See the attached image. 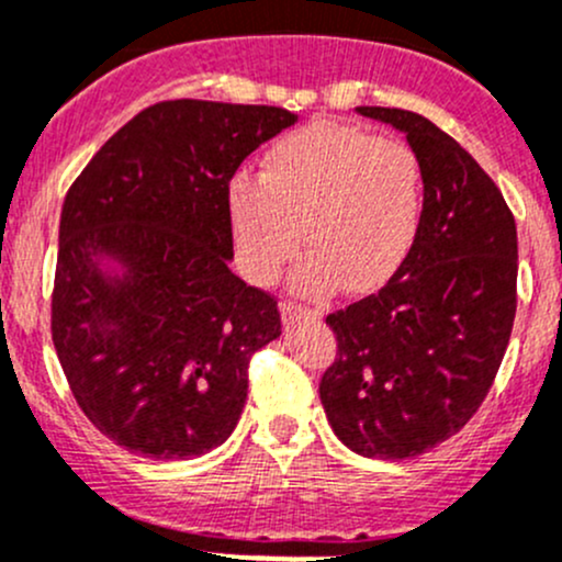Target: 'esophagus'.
Instances as JSON below:
<instances>
[{"label":"esophagus","instance_id":"obj_1","mask_svg":"<svg viewBox=\"0 0 562 562\" xmlns=\"http://www.w3.org/2000/svg\"><path fill=\"white\" fill-rule=\"evenodd\" d=\"M280 315H282V321H285V323H293V321L317 323L323 317L317 310H310V306H301V304H282Z\"/></svg>","mask_w":562,"mask_h":562}]
</instances>
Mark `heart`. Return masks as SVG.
Returning <instances> with one entry per match:
<instances>
[{
    "mask_svg": "<svg viewBox=\"0 0 562 562\" xmlns=\"http://www.w3.org/2000/svg\"><path fill=\"white\" fill-rule=\"evenodd\" d=\"M236 261L258 285L312 247L296 291L371 293L404 266L423 223L415 150L363 128L317 121L266 150L261 177L228 182Z\"/></svg>",
    "mask_w": 562,
    "mask_h": 562,
    "instance_id": "heart-1",
    "label": "heart"
}]
</instances>
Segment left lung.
I'll use <instances>...</instances> for the list:
<instances>
[{
  "label": "left lung",
  "mask_w": 562,
  "mask_h": 562,
  "mask_svg": "<svg viewBox=\"0 0 562 562\" xmlns=\"http://www.w3.org/2000/svg\"><path fill=\"white\" fill-rule=\"evenodd\" d=\"M423 167L415 247L376 296L328 315L339 358L321 401L345 447L404 460L458 434L493 385L517 310V226L484 169L409 110L358 108Z\"/></svg>",
  "instance_id": "left-lung-1"
}]
</instances>
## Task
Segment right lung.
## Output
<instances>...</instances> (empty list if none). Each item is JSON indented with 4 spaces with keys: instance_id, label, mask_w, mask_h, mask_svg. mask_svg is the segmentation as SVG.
I'll use <instances>...</instances> for the list:
<instances>
[{
    "instance_id": "1",
    "label": "right lung",
    "mask_w": 562,
    "mask_h": 562,
    "mask_svg": "<svg viewBox=\"0 0 562 562\" xmlns=\"http://www.w3.org/2000/svg\"><path fill=\"white\" fill-rule=\"evenodd\" d=\"M293 123L266 104H153L69 188L53 345L80 409L115 445L188 460L239 423L247 360L282 326L274 299L232 271L228 182Z\"/></svg>"
}]
</instances>
